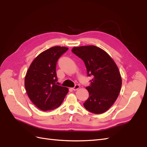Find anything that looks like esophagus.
I'll return each instance as SVG.
<instances>
[{
    "mask_svg": "<svg viewBox=\"0 0 147 147\" xmlns=\"http://www.w3.org/2000/svg\"><path fill=\"white\" fill-rule=\"evenodd\" d=\"M79 88H80V85H79V84H75V86L72 88V90L74 91H76V90H78Z\"/></svg>",
    "mask_w": 147,
    "mask_h": 147,
    "instance_id": "esophagus-1",
    "label": "esophagus"
}]
</instances>
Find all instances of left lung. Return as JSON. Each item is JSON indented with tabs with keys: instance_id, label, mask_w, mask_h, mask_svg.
<instances>
[{
	"instance_id": "left-lung-1",
	"label": "left lung",
	"mask_w": 147,
	"mask_h": 147,
	"mask_svg": "<svg viewBox=\"0 0 147 147\" xmlns=\"http://www.w3.org/2000/svg\"><path fill=\"white\" fill-rule=\"evenodd\" d=\"M72 51L85 64L88 77H93L86 88L88 99L83 105L89 112H106L117 100L121 88V77L113 60L100 48L90 45L74 47Z\"/></svg>"
}]
</instances>
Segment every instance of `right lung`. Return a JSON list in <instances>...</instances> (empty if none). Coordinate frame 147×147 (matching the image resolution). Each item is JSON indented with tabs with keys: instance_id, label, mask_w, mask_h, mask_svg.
I'll return each mask as SVG.
<instances>
[{
	"instance_id": "obj_1",
	"label": "right lung",
	"mask_w": 147,
	"mask_h": 147,
	"mask_svg": "<svg viewBox=\"0 0 147 147\" xmlns=\"http://www.w3.org/2000/svg\"><path fill=\"white\" fill-rule=\"evenodd\" d=\"M68 48L53 47L37 56L26 75L24 84L33 104L43 111L54 110L63 103L68 88L56 84L57 60Z\"/></svg>"
}]
</instances>
